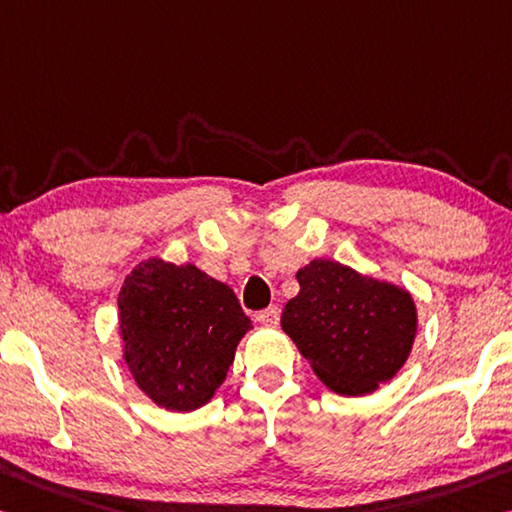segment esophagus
<instances>
[{
	"label": "esophagus",
	"mask_w": 512,
	"mask_h": 512,
	"mask_svg": "<svg viewBox=\"0 0 512 512\" xmlns=\"http://www.w3.org/2000/svg\"><path fill=\"white\" fill-rule=\"evenodd\" d=\"M257 321L262 323V326H278V321H280V307L278 305H271V307H266V310H262L257 314Z\"/></svg>",
	"instance_id": "1"
}]
</instances>
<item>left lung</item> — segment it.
<instances>
[{"mask_svg":"<svg viewBox=\"0 0 512 512\" xmlns=\"http://www.w3.org/2000/svg\"><path fill=\"white\" fill-rule=\"evenodd\" d=\"M300 291L282 310V330L332 392L362 396L408 360L417 335L412 296L332 259L296 273Z\"/></svg>","mask_w":512,"mask_h":512,"instance_id":"8db88e82","label":"left lung"}]
</instances>
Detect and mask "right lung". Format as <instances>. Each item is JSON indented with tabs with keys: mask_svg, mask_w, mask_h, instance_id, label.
I'll use <instances>...</instances> for the list:
<instances>
[{
	"mask_svg": "<svg viewBox=\"0 0 512 512\" xmlns=\"http://www.w3.org/2000/svg\"><path fill=\"white\" fill-rule=\"evenodd\" d=\"M125 362L150 399L191 412L212 399L250 330L234 291L193 264L141 262L118 294Z\"/></svg>",
	"mask_w": 512,
	"mask_h": 512,
	"instance_id": "right-lung-1",
	"label": "right lung"
}]
</instances>
